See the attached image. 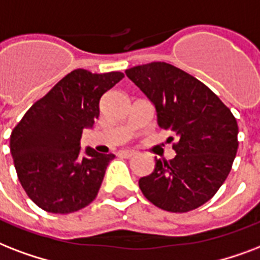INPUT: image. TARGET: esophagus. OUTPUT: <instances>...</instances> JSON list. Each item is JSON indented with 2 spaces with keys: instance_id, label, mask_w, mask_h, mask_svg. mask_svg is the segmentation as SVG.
Masks as SVG:
<instances>
[{
  "instance_id": "obj_1",
  "label": "esophagus",
  "mask_w": 260,
  "mask_h": 260,
  "mask_svg": "<svg viewBox=\"0 0 260 260\" xmlns=\"http://www.w3.org/2000/svg\"><path fill=\"white\" fill-rule=\"evenodd\" d=\"M120 154L123 157H134L137 154L136 150H132V149H124V150H120Z\"/></svg>"
}]
</instances>
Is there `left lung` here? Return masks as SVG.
<instances>
[{"label":"left lung","instance_id":"obj_1","mask_svg":"<svg viewBox=\"0 0 260 260\" xmlns=\"http://www.w3.org/2000/svg\"><path fill=\"white\" fill-rule=\"evenodd\" d=\"M126 76L153 103L158 126L179 137L172 145L176 156L154 158V171L140 179L142 194L167 212L202 206L231 172L239 146L236 118L203 82L174 65L150 62Z\"/></svg>","mask_w":260,"mask_h":260}]
</instances>
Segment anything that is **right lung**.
Returning a JSON list of instances; mask_svg holds the SVG:
<instances>
[{"label":"right lung","mask_w":260,"mask_h":260,"mask_svg":"<svg viewBox=\"0 0 260 260\" xmlns=\"http://www.w3.org/2000/svg\"><path fill=\"white\" fill-rule=\"evenodd\" d=\"M124 77L120 72L76 69L25 112L11 134L16 172L27 195L40 209L68 214L88 206L98 195L112 153L81 152L82 132L99 118V103Z\"/></svg>","instance_id":"add662e5"}]
</instances>
